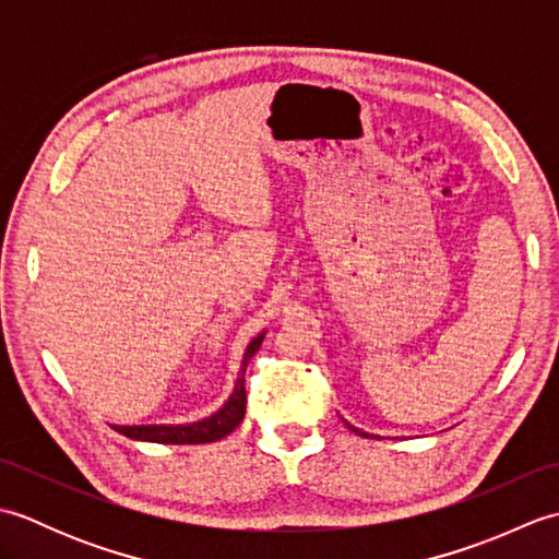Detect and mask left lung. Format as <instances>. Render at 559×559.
I'll return each instance as SVG.
<instances>
[{"mask_svg":"<svg viewBox=\"0 0 559 559\" xmlns=\"http://www.w3.org/2000/svg\"><path fill=\"white\" fill-rule=\"evenodd\" d=\"M343 423H346V425H348V430H353L355 435H360V437H372V435H367V432H362V430H360V427H355V425H350L348 420H343Z\"/></svg>","mask_w":559,"mask_h":559,"instance_id":"obj_1","label":"left lung"}]
</instances>
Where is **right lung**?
Wrapping results in <instances>:
<instances>
[{
    "mask_svg": "<svg viewBox=\"0 0 559 559\" xmlns=\"http://www.w3.org/2000/svg\"><path fill=\"white\" fill-rule=\"evenodd\" d=\"M264 336H266V331H261L257 338L247 343V348L242 353L240 372H237L235 386L230 391L228 401H225L216 413H211L209 418L194 420V423H182V425H112V427L129 439H139V442H158V444L218 442V439H223L225 435H230L245 418V408H247L245 370H247L249 358H252V355L259 350Z\"/></svg>",
    "mask_w": 559,
    "mask_h": 559,
    "instance_id": "add662e5",
    "label": "right lung"
}]
</instances>
